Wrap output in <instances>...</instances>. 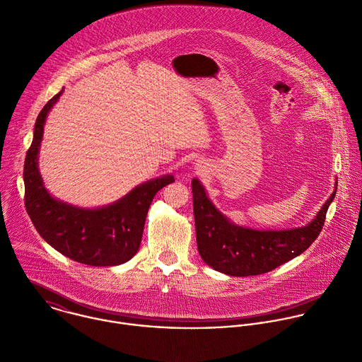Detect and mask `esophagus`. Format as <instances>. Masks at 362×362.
I'll return each instance as SVG.
<instances>
[{
	"label": "esophagus",
	"mask_w": 362,
	"mask_h": 362,
	"mask_svg": "<svg viewBox=\"0 0 362 362\" xmlns=\"http://www.w3.org/2000/svg\"><path fill=\"white\" fill-rule=\"evenodd\" d=\"M200 168H202V166H200Z\"/></svg>",
	"instance_id": "obj_1"
}]
</instances>
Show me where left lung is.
<instances>
[{
    "label": "left lung",
    "mask_w": 362,
    "mask_h": 362,
    "mask_svg": "<svg viewBox=\"0 0 362 362\" xmlns=\"http://www.w3.org/2000/svg\"><path fill=\"white\" fill-rule=\"evenodd\" d=\"M196 240L202 259L230 276L267 274L305 252L319 237L334 192L306 226L291 230H254L226 217L209 199L199 179L192 180Z\"/></svg>",
    "instance_id": "8db88e82"
}]
</instances>
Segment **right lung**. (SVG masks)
<instances>
[{
    "instance_id": "1",
    "label": "right lung",
    "mask_w": 362,
    "mask_h": 362,
    "mask_svg": "<svg viewBox=\"0 0 362 362\" xmlns=\"http://www.w3.org/2000/svg\"><path fill=\"white\" fill-rule=\"evenodd\" d=\"M63 90L39 112L30 148L23 165L25 207L39 235L62 255L91 267H115L129 261L139 250L148 209L155 194L175 182L163 175L138 185L117 202L83 209L54 199L43 185L37 155L43 125Z\"/></svg>"
}]
</instances>
